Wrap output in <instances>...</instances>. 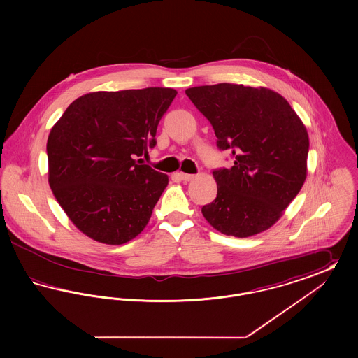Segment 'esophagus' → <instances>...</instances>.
Instances as JSON below:
<instances>
[{
	"instance_id": "1",
	"label": "esophagus",
	"mask_w": 358,
	"mask_h": 358,
	"mask_svg": "<svg viewBox=\"0 0 358 358\" xmlns=\"http://www.w3.org/2000/svg\"><path fill=\"white\" fill-rule=\"evenodd\" d=\"M178 177H180V180H182V181H185V182L194 178V176H193V174H187V173H182V171H180V173H178Z\"/></svg>"
}]
</instances>
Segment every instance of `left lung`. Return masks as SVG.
I'll list each match as a JSON object with an SVG mask.
<instances>
[{
    "label": "left lung",
    "instance_id": "left-lung-1",
    "mask_svg": "<svg viewBox=\"0 0 358 358\" xmlns=\"http://www.w3.org/2000/svg\"><path fill=\"white\" fill-rule=\"evenodd\" d=\"M187 98L210 122L232 168L213 171L217 196L201 212L227 236L271 228L303 187L308 134L289 102L270 88L220 83L192 87Z\"/></svg>",
    "mask_w": 358,
    "mask_h": 358
}]
</instances>
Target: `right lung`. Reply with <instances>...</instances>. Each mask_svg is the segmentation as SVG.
Segmentation results:
<instances>
[{
  "instance_id": "add662e5",
  "label": "right lung",
  "mask_w": 358,
  "mask_h": 358,
  "mask_svg": "<svg viewBox=\"0 0 358 358\" xmlns=\"http://www.w3.org/2000/svg\"><path fill=\"white\" fill-rule=\"evenodd\" d=\"M176 95L165 87L90 92L53 124L48 182L85 236L118 245L148 225L169 178L136 157L155 146L158 123Z\"/></svg>"
}]
</instances>
